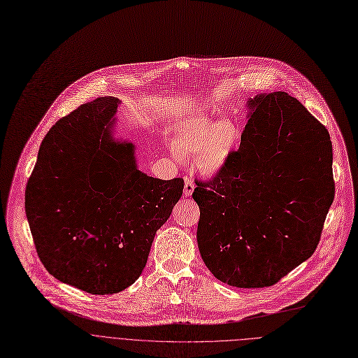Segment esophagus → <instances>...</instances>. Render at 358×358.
<instances>
[{
	"label": "esophagus",
	"mask_w": 358,
	"mask_h": 358,
	"mask_svg": "<svg viewBox=\"0 0 358 358\" xmlns=\"http://www.w3.org/2000/svg\"><path fill=\"white\" fill-rule=\"evenodd\" d=\"M194 188H195L194 181L191 178H185L184 180V195L185 196H191L192 192H194Z\"/></svg>",
	"instance_id": "obj_1"
}]
</instances>
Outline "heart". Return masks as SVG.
I'll return each mask as SVG.
<instances>
[{
	"label": "heart",
	"mask_w": 358,
	"mask_h": 358,
	"mask_svg": "<svg viewBox=\"0 0 358 358\" xmlns=\"http://www.w3.org/2000/svg\"><path fill=\"white\" fill-rule=\"evenodd\" d=\"M237 142L239 132L230 121L198 116L178 127L174 149L182 157L199 156V167L206 174H215L227 163Z\"/></svg>",
	"instance_id": "heart-1"
}]
</instances>
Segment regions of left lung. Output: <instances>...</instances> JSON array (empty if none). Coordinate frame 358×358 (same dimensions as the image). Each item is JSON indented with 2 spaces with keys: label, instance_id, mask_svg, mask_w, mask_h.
Returning a JSON list of instances; mask_svg holds the SVG:
<instances>
[{
  "label": "left lung",
  "instance_id": "1",
  "mask_svg": "<svg viewBox=\"0 0 358 358\" xmlns=\"http://www.w3.org/2000/svg\"><path fill=\"white\" fill-rule=\"evenodd\" d=\"M241 148L195 180L196 241L209 271L237 288L277 284L316 250L334 198L327 129L287 92L248 102Z\"/></svg>",
  "mask_w": 358,
  "mask_h": 358
}]
</instances>
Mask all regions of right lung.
<instances>
[{
	"instance_id": "1",
	"label": "right lung",
	"mask_w": 358,
	"mask_h": 358,
	"mask_svg": "<svg viewBox=\"0 0 358 358\" xmlns=\"http://www.w3.org/2000/svg\"><path fill=\"white\" fill-rule=\"evenodd\" d=\"M117 98L83 103L45 136L25 191V212L45 268L92 295L124 291L142 274L156 231L184 180L136 166L135 146L112 141Z\"/></svg>"
}]
</instances>
